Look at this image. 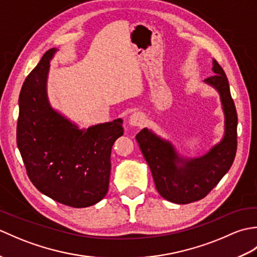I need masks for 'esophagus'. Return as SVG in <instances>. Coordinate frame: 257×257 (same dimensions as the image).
I'll use <instances>...</instances> for the list:
<instances>
[{
    "label": "esophagus",
    "instance_id": "esophagus-1",
    "mask_svg": "<svg viewBox=\"0 0 257 257\" xmlns=\"http://www.w3.org/2000/svg\"><path fill=\"white\" fill-rule=\"evenodd\" d=\"M145 123V116L141 112H134L129 117V124L132 127H141Z\"/></svg>",
    "mask_w": 257,
    "mask_h": 257
}]
</instances>
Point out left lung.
Instances as JSON below:
<instances>
[{
  "mask_svg": "<svg viewBox=\"0 0 257 257\" xmlns=\"http://www.w3.org/2000/svg\"><path fill=\"white\" fill-rule=\"evenodd\" d=\"M214 75L204 79L220 95L224 113V135L220 143L201 157L179 154L169 140L144 128L136 136L151 170L156 189L166 200L188 204L203 199L230 170L237 148V113L224 70L213 59Z\"/></svg>",
  "mask_w": 257,
  "mask_h": 257,
  "instance_id": "left-lung-1",
  "label": "left lung"
}]
</instances>
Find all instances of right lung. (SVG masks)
<instances>
[{
    "mask_svg": "<svg viewBox=\"0 0 257 257\" xmlns=\"http://www.w3.org/2000/svg\"><path fill=\"white\" fill-rule=\"evenodd\" d=\"M57 51H47L22 86L16 143L40 192L65 205L87 207L107 194L111 148L123 135L122 119L80 129L52 107L47 78Z\"/></svg>",
    "mask_w": 257,
    "mask_h": 257,
    "instance_id": "obj_1",
    "label": "right lung"
}]
</instances>
